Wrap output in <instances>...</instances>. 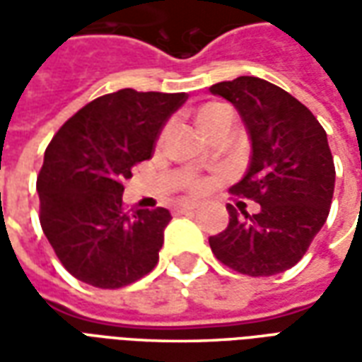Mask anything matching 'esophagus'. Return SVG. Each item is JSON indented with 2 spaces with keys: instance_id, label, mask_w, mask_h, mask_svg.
<instances>
[{
  "instance_id": "obj_1",
  "label": "esophagus",
  "mask_w": 362,
  "mask_h": 362,
  "mask_svg": "<svg viewBox=\"0 0 362 362\" xmlns=\"http://www.w3.org/2000/svg\"><path fill=\"white\" fill-rule=\"evenodd\" d=\"M196 209H197L196 205L182 204V205H178V207H176V209H174V211L178 213V215H184V213H192V211H196Z\"/></svg>"
}]
</instances>
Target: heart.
I'll list each match as a JSON object with an SVG mask.
<instances>
[{
  "label": "heart",
  "instance_id": "b5f03b06",
  "mask_svg": "<svg viewBox=\"0 0 362 362\" xmlns=\"http://www.w3.org/2000/svg\"><path fill=\"white\" fill-rule=\"evenodd\" d=\"M196 122L199 129L204 132L207 137H213L223 129H230L235 124V114L233 110L221 103H209L199 106L196 110ZM184 188L188 189L192 196H202L207 192V182L202 178H188Z\"/></svg>",
  "mask_w": 362,
  "mask_h": 362
}]
</instances>
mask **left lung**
I'll use <instances>...</instances> for the list:
<instances>
[{
  "label": "left lung",
  "mask_w": 362,
  "mask_h": 362,
  "mask_svg": "<svg viewBox=\"0 0 362 362\" xmlns=\"http://www.w3.org/2000/svg\"><path fill=\"white\" fill-rule=\"evenodd\" d=\"M209 90L235 104L252 141L250 166L230 194L259 204L252 215L228 204L230 219L209 236L211 252L250 277L285 272L300 262L329 213L335 166L326 132L303 103L259 77L243 75Z\"/></svg>",
  "instance_id": "1"
}]
</instances>
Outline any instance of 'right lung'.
<instances>
[{
  "label": "right lung",
  "instance_id": "obj_1",
  "mask_svg": "<svg viewBox=\"0 0 362 362\" xmlns=\"http://www.w3.org/2000/svg\"><path fill=\"white\" fill-rule=\"evenodd\" d=\"M186 98V93L116 90L83 106L52 137L36 178L40 225L75 279L119 288L157 266L173 217L165 207L127 211L122 194Z\"/></svg>",
  "mask_w": 362,
  "mask_h": 362
}]
</instances>
